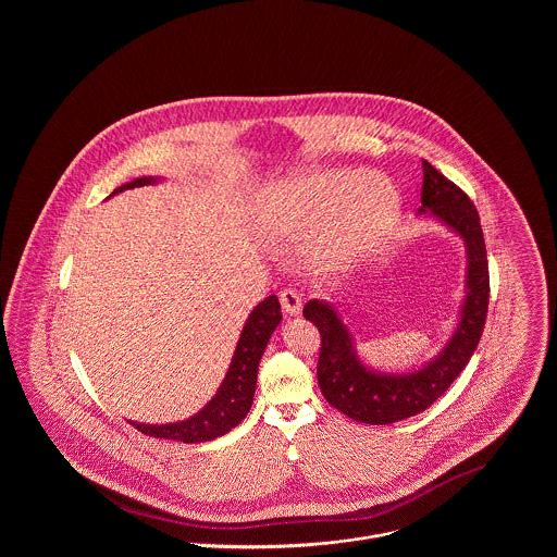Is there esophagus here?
Listing matches in <instances>:
<instances>
[{
	"instance_id": "obj_1",
	"label": "esophagus",
	"mask_w": 557,
	"mask_h": 557,
	"mask_svg": "<svg viewBox=\"0 0 557 557\" xmlns=\"http://www.w3.org/2000/svg\"><path fill=\"white\" fill-rule=\"evenodd\" d=\"M280 302H282V309L286 315H298L302 309V298L298 296V292L292 290V288L280 292Z\"/></svg>"
}]
</instances>
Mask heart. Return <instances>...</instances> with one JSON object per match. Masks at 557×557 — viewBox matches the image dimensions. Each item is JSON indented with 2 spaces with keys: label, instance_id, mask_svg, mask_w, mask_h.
I'll list each match as a JSON object with an SVG mask.
<instances>
[{
  "label": "heart",
  "instance_id": "heart-1",
  "mask_svg": "<svg viewBox=\"0 0 557 557\" xmlns=\"http://www.w3.org/2000/svg\"><path fill=\"white\" fill-rule=\"evenodd\" d=\"M400 198L375 171H318L277 182L259 209L261 236L275 248L305 246L315 273H338L388 236Z\"/></svg>",
  "mask_w": 557,
  "mask_h": 557
}]
</instances>
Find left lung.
<instances>
[{"label":"left lung","instance_id":"8db88e82","mask_svg":"<svg viewBox=\"0 0 557 557\" xmlns=\"http://www.w3.org/2000/svg\"><path fill=\"white\" fill-rule=\"evenodd\" d=\"M422 186V209L457 232L468 248V294L461 319L445 350L422 370L384 375L368 370L352 346L350 332L338 313L319 300L302 309L319 330L318 382L321 395L341 413L363 424H393L428 409L449 388L474 355L488 311V261L480 216L470 196L455 186L428 160Z\"/></svg>","mask_w":557,"mask_h":557}]
</instances>
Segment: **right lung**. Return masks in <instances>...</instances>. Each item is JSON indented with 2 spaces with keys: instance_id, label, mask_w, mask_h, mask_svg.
<instances>
[{
  "instance_id": "right-lung-1",
  "label": "right lung",
  "mask_w": 557,
  "mask_h": 557,
  "mask_svg": "<svg viewBox=\"0 0 557 557\" xmlns=\"http://www.w3.org/2000/svg\"><path fill=\"white\" fill-rule=\"evenodd\" d=\"M154 182H157L154 177H139V180H133L132 184L114 189L112 196L123 189L148 186ZM280 319H282L280 300L275 294H271L263 302L257 305V309L248 315V321L242 330L236 352L232 357V366L227 370L223 384L219 386L216 395L200 413L177 424L148 425L137 424V422H129V424L137 428L141 434H148L154 438H166V441H182V443H205L227 434L246 418V413L252 407L259 361L265 352L267 343L273 330L277 327Z\"/></svg>"
}]
</instances>
